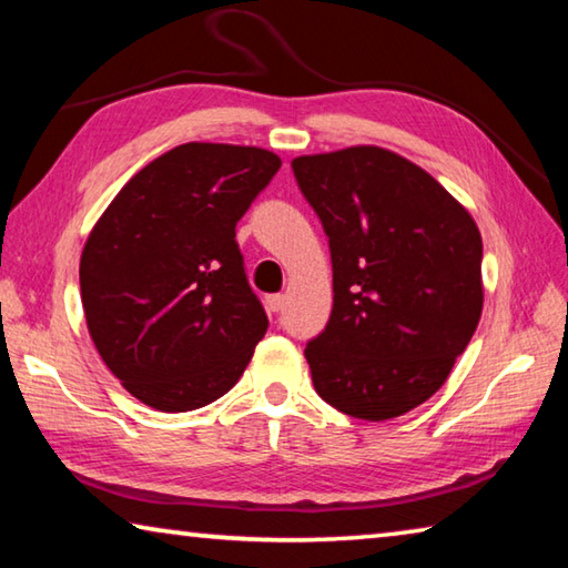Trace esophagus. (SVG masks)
<instances>
[{"label": "esophagus", "mask_w": 568, "mask_h": 568, "mask_svg": "<svg viewBox=\"0 0 568 568\" xmlns=\"http://www.w3.org/2000/svg\"><path fill=\"white\" fill-rule=\"evenodd\" d=\"M265 305H267V311H271V313H281L285 307V295H267Z\"/></svg>", "instance_id": "34e87169"}]
</instances>
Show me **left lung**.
Listing matches in <instances>:
<instances>
[{"label":"left lung","instance_id":"obj_1","mask_svg":"<svg viewBox=\"0 0 568 568\" xmlns=\"http://www.w3.org/2000/svg\"><path fill=\"white\" fill-rule=\"evenodd\" d=\"M331 245L333 313L307 343L318 396L388 420L444 386L484 311V243L468 210L386 148L293 160Z\"/></svg>","mask_w":568,"mask_h":568}]
</instances>
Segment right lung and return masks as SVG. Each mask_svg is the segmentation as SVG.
<instances>
[{"label":"right lung","instance_id":"obj_1","mask_svg":"<svg viewBox=\"0 0 568 568\" xmlns=\"http://www.w3.org/2000/svg\"><path fill=\"white\" fill-rule=\"evenodd\" d=\"M281 165L263 148L187 142L142 168L94 223L80 257L88 331L145 406L217 400L263 341L235 225Z\"/></svg>","mask_w":568,"mask_h":568}]
</instances>
